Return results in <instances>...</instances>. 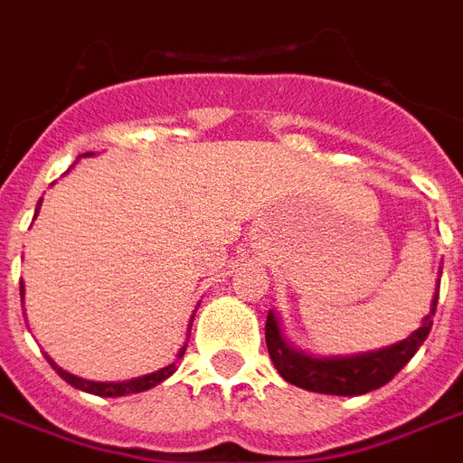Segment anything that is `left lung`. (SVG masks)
<instances>
[{
  "instance_id": "left-lung-1",
  "label": "left lung",
  "mask_w": 463,
  "mask_h": 463,
  "mask_svg": "<svg viewBox=\"0 0 463 463\" xmlns=\"http://www.w3.org/2000/svg\"><path fill=\"white\" fill-rule=\"evenodd\" d=\"M438 296L432 298L430 315L425 317L423 324L418 326L409 338H403L392 348H382L377 353H365V355H353V358H307L305 353H298L290 348L281 336V326L276 322L274 312L267 317V348L274 360L276 370L281 377L296 387L319 392V394L336 396H355L367 394L373 389L384 387L406 363H409L416 351L423 345L432 329V315L438 307Z\"/></svg>"
}]
</instances>
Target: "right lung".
Returning <instances> with one entry per match:
<instances>
[{
    "label": "right lung",
    "instance_id": "right-lung-1",
    "mask_svg": "<svg viewBox=\"0 0 463 463\" xmlns=\"http://www.w3.org/2000/svg\"><path fill=\"white\" fill-rule=\"evenodd\" d=\"M86 156H93V154H86ZM35 213H38V211H35ZM21 296H24V286H21ZM189 326H192V324H189ZM184 348H187V345H182V351L177 353V358L184 355ZM50 363H52V360H50ZM52 367L57 370V374H60L61 380L69 382L71 387L83 389V392H89V394H96V396H125V394H137V392H146V389L156 387V384H160L163 380H167V377L177 370V365L170 363V365L158 370V373L144 374V377H137V380H129V382H89V380H81V377H76V374L67 373V370H61V367H57L54 363Z\"/></svg>",
    "mask_w": 463,
    "mask_h": 463
}]
</instances>
